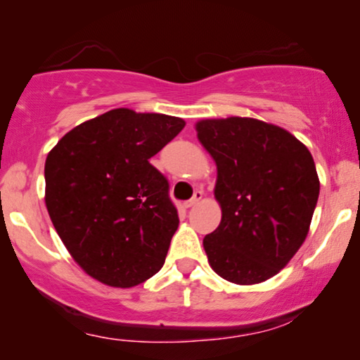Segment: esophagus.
I'll return each instance as SVG.
<instances>
[{
    "label": "esophagus",
    "instance_id": "1",
    "mask_svg": "<svg viewBox=\"0 0 360 360\" xmlns=\"http://www.w3.org/2000/svg\"><path fill=\"white\" fill-rule=\"evenodd\" d=\"M201 198H203V191H201V190H196V191H195V195H193V198H191L190 201H186V208H191V206L198 205L200 201H201Z\"/></svg>",
    "mask_w": 360,
    "mask_h": 360
}]
</instances>
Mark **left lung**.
<instances>
[{"label":"left lung","instance_id":"1","mask_svg":"<svg viewBox=\"0 0 360 360\" xmlns=\"http://www.w3.org/2000/svg\"><path fill=\"white\" fill-rule=\"evenodd\" d=\"M216 162L221 223L203 239L211 269L238 285L277 275L307 239L319 179L307 146L254 117L196 122Z\"/></svg>","mask_w":360,"mask_h":360}]
</instances>
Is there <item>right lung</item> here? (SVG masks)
I'll return each mask as SVG.
<instances>
[{"label": "right lung", "instance_id": "add662e5", "mask_svg": "<svg viewBox=\"0 0 360 360\" xmlns=\"http://www.w3.org/2000/svg\"><path fill=\"white\" fill-rule=\"evenodd\" d=\"M184 127L181 117L117 108L73 127L49 152V216L98 282L131 288L164 265L179 214L149 159Z\"/></svg>", "mask_w": 360, "mask_h": 360}]
</instances>
